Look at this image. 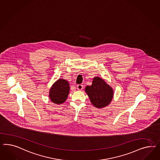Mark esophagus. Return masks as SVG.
Returning <instances> with one entry per match:
<instances>
[{
	"instance_id": "34e87169",
	"label": "esophagus",
	"mask_w": 160,
	"mask_h": 160,
	"mask_svg": "<svg viewBox=\"0 0 160 160\" xmlns=\"http://www.w3.org/2000/svg\"><path fill=\"white\" fill-rule=\"evenodd\" d=\"M77 88H78V90H82V88H83V86H82V84H78V86H77Z\"/></svg>"
}]
</instances>
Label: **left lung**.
<instances>
[{
	"mask_svg": "<svg viewBox=\"0 0 160 160\" xmlns=\"http://www.w3.org/2000/svg\"><path fill=\"white\" fill-rule=\"evenodd\" d=\"M86 91L91 103L97 108L107 106L112 99V88L98 77L94 78L92 85L87 86Z\"/></svg>",
	"mask_w": 160,
	"mask_h": 160,
	"instance_id": "left-lung-1",
	"label": "left lung"
}]
</instances>
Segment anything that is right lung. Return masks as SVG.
Returning a JSON list of instances; mask_svg holds the SVG:
<instances>
[{"instance_id":"1","label":"right lung","mask_w":160,"mask_h":160,"mask_svg":"<svg viewBox=\"0 0 160 160\" xmlns=\"http://www.w3.org/2000/svg\"><path fill=\"white\" fill-rule=\"evenodd\" d=\"M69 89V82L63 79H59L51 87L49 97L53 103L62 104L68 98Z\"/></svg>"}]
</instances>
